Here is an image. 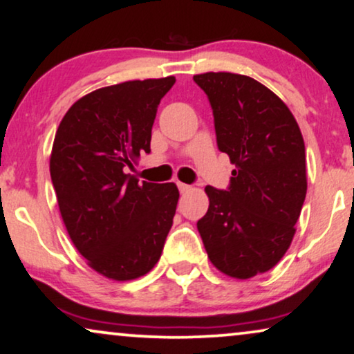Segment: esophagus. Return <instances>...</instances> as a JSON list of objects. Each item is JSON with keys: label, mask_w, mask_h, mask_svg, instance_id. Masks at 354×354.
<instances>
[{"label": "esophagus", "mask_w": 354, "mask_h": 354, "mask_svg": "<svg viewBox=\"0 0 354 354\" xmlns=\"http://www.w3.org/2000/svg\"><path fill=\"white\" fill-rule=\"evenodd\" d=\"M178 187H180L181 194H186V192H189L192 189L189 185H185V183H178Z\"/></svg>", "instance_id": "obj_1"}]
</instances>
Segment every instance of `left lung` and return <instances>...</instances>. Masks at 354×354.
<instances>
[{
  "instance_id": "left-lung-1",
  "label": "left lung",
  "mask_w": 354,
  "mask_h": 354,
  "mask_svg": "<svg viewBox=\"0 0 354 354\" xmlns=\"http://www.w3.org/2000/svg\"><path fill=\"white\" fill-rule=\"evenodd\" d=\"M214 110L216 144L233 169L228 191L207 186L197 230L221 273L248 280L281 261L296 233L308 176L303 134L279 95L233 73L196 74Z\"/></svg>"
}]
</instances>
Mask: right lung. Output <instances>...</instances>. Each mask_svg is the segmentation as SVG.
I'll list each match as a JSON object with an SVG mask.
<instances>
[{
	"mask_svg": "<svg viewBox=\"0 0 354 354\" xmlns=\"http://www.w3.org/2000/svg\"><path fill=\"white\" fill-rule=\"evenodd\" d=\"M174 75L97 88L66 111L56 131L50 174L61 218L87 266L129 281L162 256L180 199L174 183L126 174L150 152L157 106Z\"/></svg>",
	"mask_w": 354,
	"mask_h": 354,
	"instance_id": "1",
	"label": "right lung"
}]
</instances>
